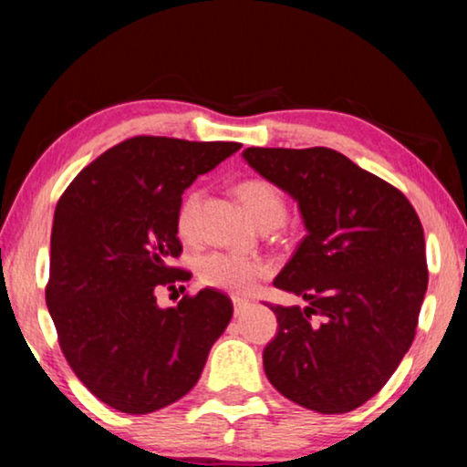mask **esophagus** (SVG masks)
<instances>
[{
    "label": "esophagus",
    "mask_w": 467,
    "mask_h": 467,
    "mask_svg": "<svg viewBox=\"0 0 467 467\" xmlns=\"http://www.w3.org/2000/svg\"><path fill=\"white\" fill-rule=\"evenodd\" d=\"M248 306H251V304H248V302H246V299L234 297V310H235V317H240V315H242V312H244V310L248 308Z\"/></svg>",
    "instance_id": "obj_1"
}]
</instances>
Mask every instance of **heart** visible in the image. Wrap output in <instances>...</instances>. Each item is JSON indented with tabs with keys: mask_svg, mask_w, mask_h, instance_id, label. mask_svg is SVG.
Wrapping results in <instances>:
<instances>
[{
	"mask_svg": "<svg viewBox=\"0 0 467 467\" xmlns=\"http://www.w3.org/2000/svg\"><path fill=\"white\" fill-rule=\"evenodd\" d=\"M240 202L244 203L246 213L257 223L259 229L280 227L286 219V200L278 187H274L265 178H246L235 187ZM202 193L197 189L189 191L181 202L176 213V232L182 238H191L195 229V216L200 210ZM267 274V265L259 259L242 257L234 253L213 251L202 254L197 261V276L206 286L234 293V296H246L254 289L259 278Z\"/></svg>",
	"mask_w": 467,
	"mask_h": 467,
	"instance_id": "b5f03b06",
	"label": "heart"
}]
</instances>
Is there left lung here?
Here are the masks:
<instances>
[{
	"mask_svg": "<svg viewBox=\"0 0 467 467\" xmlns=\"http://www.w3.org/2000/svg\"><path fill=\"white\" fill-rule=\"evenodd\" d=\"M246 163L297 202L306 234L274 286L308 306H270L267 380L296 404L350 412L410 348L427 291L423 227L406 195L342 152L246 149Z\"/></svg>",
	"mask_w": 467,
	"mask_h": 467,
	"instance_id": "left-lung-1",
	"label": "left lung"
}]
</instances>
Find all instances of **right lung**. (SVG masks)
<instances>
[{
	"instance_id": "obj_1",
	"label": "right lung",
	"mask_w": 467,
	"mask_h": 467,
	"mask_svg": "<svg viewBox=\"0 0 467 467\" xmlns=\"http://www.w3.org/2000/svg\"><path fill=\"white\" fill-rule=\"evenodd\" d=\"M238 142L136 136L87 165L61 195L50 234L47 306L69 368L95 398L149 414L187 395L232 321L225 293L202 289L159 308V286L191 274L176 213L184 189Z\"/></svg>"
}]
</instances>
